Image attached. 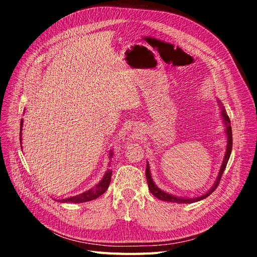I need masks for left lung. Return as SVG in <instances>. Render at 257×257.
Here are the masks:
<instances>
[{
    "label": "left lung",
    "mask_w": 257,
    "mask_h": 257,
    "mask_svg": "<svg viewBox=\"0 0 257 257\" xmlns=\"http://www.w3.org/2000/svg\"><path fill=\"white\" fill-rule=\"evenodd\" d=\"M222 117H223V120H224V123H225V126H226V135H227L226 152H225L224 159H223V163L221 165V169H220V172H219L218 178H217L216 183H214V185L212 186V188L209 190V191L207 192L206 194L202 195V196L194 197V198L178 197V196H175V195H172V194H169L167 192H164V191H162V190H160L158 187H157L155 185L154 181H153V178H152V175H151V171H150V164H148V162H147L145 174H146L148 189L151 190V192H152L153 195H155L157 198H159V200L165 201V202H173V203H178V204H190V203H194V202H198V201H201V200H204V198H206L207 196H209L214 191V190L217 189V187H218V185L220 183V180H221V177L223 175V172H224V170L226 168V164L228 162L229 156H230V153H231V147H233V136H231L230 120H229V117L226 115V112L224 110V107H222Z\"/></svg>",
    "instance_id": "obj_1"
}]
</instances>
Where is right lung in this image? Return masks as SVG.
<instances>
[{
  "label": "right lung",
  "instance_id": "obj_1",
  "mask_svg": "<svg viewBox=\"0 0 257 257\" xmlns=\"http://www.w3.org/2000/svg\"><path fill=\"white\" fill-rule=\"evenodd\" d=\"M22 119H21V128H22ZM22 130V129H20ZM20 138H21V132H20ZM21 141V139H20ZM112 152L110 154V157L112 158ZM111 176H112V171L109 169L105 174L103 178L100 180V183H99L96 187H94L93 189H89L88 191L86 192H83L81 193L79 195H76V196H71V197H67V198H64V200H60L59 202H62V203H84V202H88V201H93L95 200V198L99 197L100 195H102L107 188H109V185H110V181H111Z\"/></svg>",
  "mask_w": 257,
  "mask_h": 257
}]
</instances>
